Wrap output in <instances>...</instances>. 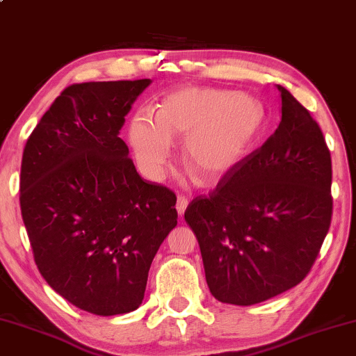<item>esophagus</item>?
Listing matches in <instances>:
<instances>
[{
    "label": "esophagus",
    "instance_id": "esophagus-1",
    "mask_svg": "<svg viewBox=\"0 0 356 356\" xmlns=\"http://www.w3.org/2000/svg\"><path fill=\"white\" fill-rule=\"evenodd\" d=\"M188 199H186V197H178V200H177V205H175V208H177V211H178V214L179 216H181V214H184V211H186V208H188Z\"/></svg>",
    "mask_w": 356,
    "mask_h": 356
}]
</instances>
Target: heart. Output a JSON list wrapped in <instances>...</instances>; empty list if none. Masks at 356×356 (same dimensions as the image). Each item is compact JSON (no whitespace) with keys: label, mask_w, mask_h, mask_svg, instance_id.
<instances>
[{"label":"heart","mask_w":356,"mask_h":356,"mask_svg":"<svg viewBox=\"0 0 356 356\" xmlns=\"http://www.w3.org/2000/svg\"><path fill=\"white\" fill-rule=\"evenodd\" d=\"M264 107L246 92L181 88L168 92L156 118L134 115L129 143L145 177L159 181L170 162L175 140H184L183 159L205 183L229 177L246 157L264 126Z\"/></svg>","instance_id":"1"}]
</instances>
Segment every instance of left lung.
<instances>
[{"label": "left lung", "instance_id": "obj_1", "mask_svg": "<svg viewBox=\"0 0 356 356\" xmlns=\"http://www.w3.org/2000/svg\"><path fill=\"white\" fill-rule=\"evenodd\" d=\"M277 90L282 116L275 134L184 213L209 292L229 305H257L298 285L331 224V156L323 134L284 86Z\"/></svg>", "mask_w": 356, "mask_h": 356}]
</instances>
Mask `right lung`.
<instances>
[{"label":"right lung","mask_w":356,"mask_h":356,"mask_svg":"<svg viewBox=\"0 0 356 356\" xmlns=\"http://www.w3.org/2000/svg\"><path fill=\"white\" fill-rule=\"evenodd\" d=\"M149 79L67 86L23 149L20 208L40 275L96 316L142 305L157 249L177 227V197L137 173L120 138Z\"/></svg>","instance_id":"add662e5"}]
</instances>
